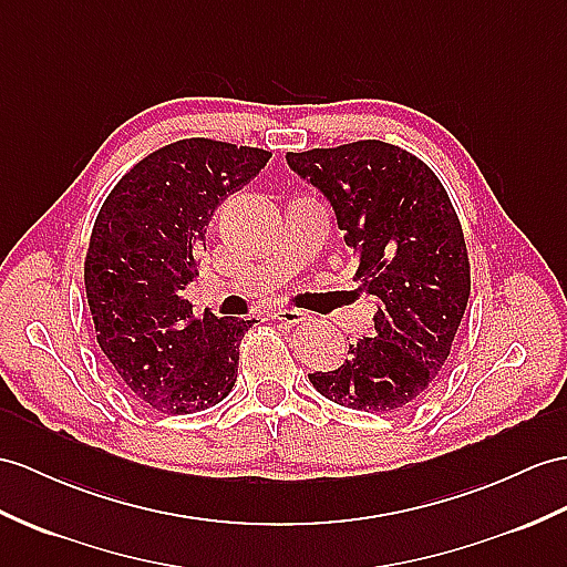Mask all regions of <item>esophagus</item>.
I'll return each instance as SVG.
<instances>
[{"mask_svg":"<svg viewBox=\"0 0 567 567\" xmlns=\"http://www.w3.org/2000/svg\"><path fill=\"white\" fill-rule=\"evenodd\" d=\"M274 320L276 322H284L288 327H296V324H302L308 320V312L302 310H296V308H279L274 312Z\"/></svg>","mask_w":567,"mask_h":567,"instance_id":"1","label":"esophagus"}]
</instances>
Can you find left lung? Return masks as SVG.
Masks as SVG:
<instances>
[{
    "mask_svg": "<svg viewBox=\"0 0 567 567\" xmlns=\"http://www.w3.org/2000/svg\"><path fill=\"white\" fill-rule=\"evenodd\" d=\"M286 161L331 204L358 257L355 281L378 306L372 337L351 343L337 370L312 372V388L355 411H404L443 370L472 291L457 212L421 158L378 140Z\"/></svg>",
    "mask_w": 567,
    "mask_h": 567,
    "instance_id": "1",
    "label": "left lung"
}]
</instances>
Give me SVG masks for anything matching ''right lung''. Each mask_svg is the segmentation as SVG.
Here are the masks:
<instances>
[{
    "label": "right lung",
    "instance_id": "1",
    "mask_svg": "<svg viewBox=\"0 0 567 567\" xmlns=\"http://www.w3.org/2000/svg\"><path fill=\"white\" fill-rule=\"evenodd\" d=\"M269 158L265 148L179 140L136 163L101 206L84 261L95 339L148 409L185 416L224 402L236 384L255 320L195 317L183 291L199 276L214 212Z\"/></svg>",
    "mask_w": 567,
    "mask_h": 567
}]
</instances>
